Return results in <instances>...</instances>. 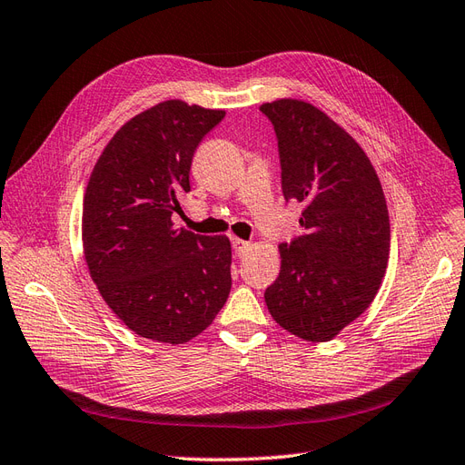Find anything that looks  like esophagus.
Returning a JSON list of instances; mask_svg holds the SVG:
<instances>
[{
	"mask_svg": "<svg viewBox=\"0 0 465 465\" xmlns=\"http://www.w3.org/2000/svg\"><path fill=\"white\" fill-rule=\"evenodd\" d=\"M232 243H233V251H235L237 257H243V255L247 253V251L251 249V243L240 240V237H235V240H233Z\"/></svg>",
	"mask_w": 465,
	"mask_h": 465,
	"instance_id": "obj_1",
	"label": "esophagus"
}]
</instances>
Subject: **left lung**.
I'll return each instance as SVG.
<instances>
[{
	"mask_svg": "<svg viewBox=\"0 0 465 465\" xmlns=\"http://www.w3.org/2000/svg\"><path fill=\"white\" fill-rule=\"evenodd\" d=\"M278 138L286 201L303 235L278 245L264 290L272 320L303 341L337 337L376 298L390 259V216L374 165L347 130L302 99L262 103Z\"/></svg>",
	"mask_w": 465,
	"mask_h": 465,
	"instance_id": "left-lung-1",
	"label": "left lung"
}]
</instances>
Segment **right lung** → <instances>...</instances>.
Here are the masks:
<instances>
[{
    "instance_id": "right-lung-1",
    "label": "right lung",
    "mask_w": 465,
    "mask_h": 465,
    "mask_svg": "<svg viewBox=\"0 0 465 465\" xmlns=\"http://www.w3.org/2000/svg\"><path fill=\"white\" fill-rule=\"evenodd\" d=\"M225 111L169 99L130 118L104 145L84 196L82 242L93 282L143 339L201 335L232 288L225 235L175 228L194 150Z\"/></svg>"
}]
</instances>
